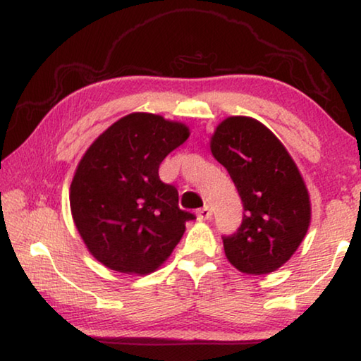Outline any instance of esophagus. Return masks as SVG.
Listing matches in <instances>:
<instances>
[{"label":"esophagus","mask_w":361,"mask_h":361,"mask_svg":"<svg viewBox=\"0 0 361 361\" xmlns=\"http://www.w3.org/2000/svg\"><path fill=\"white\" fill-rule=\"evenodd\" d=\"M211 216H212V211H211L209 206H203L202 209L197 211V219L198 221H208V219H211Z\"/></svg>","instance_id":"1"}]
</instances>
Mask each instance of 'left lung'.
I'll list each match as a JSON object with an SVG mask.
<instances>
[{
  "label": "left lung",
  "instance_id": "8db88e82",
  "mask_svg": "<svg viewBox=\"0 0 361 361\" xmlns=\"http://www.w3.org/2000/svg\"><path fill=\"white\" fill-rule=\"evenodd\" d=\"M211 153L228 171L243 203V222L224 236L235 269L265 275L286 264L310 226L309 190L280 139L251 116H228L211 135Z\"/></svg>",
  "mask_w": 361,
  "mask_h": 361
}]
</instances>
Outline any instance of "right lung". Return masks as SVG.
I'll use <instances>...</instances> for the list:
<instances>
[{
  "instance_id": "obj_1",
  "label": "right lung",
  "mask_w": 361,
  "mask_h": 361,
  "mask_svg": "<svg viewBox=\"0 0 361 361\" xmlns=\"http://www.w3.org/2000/svg\"><path fill=\"white\" fill-rule=\"evenodd\" d=\"M188 135L184 123L134 111L105 129L80 159L70 209L87 251L105 267L152 274L195 219L179 208L176 187L158 176L163 159Z\"/></svg>"
}]
</instances>
